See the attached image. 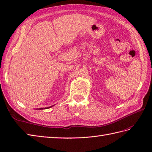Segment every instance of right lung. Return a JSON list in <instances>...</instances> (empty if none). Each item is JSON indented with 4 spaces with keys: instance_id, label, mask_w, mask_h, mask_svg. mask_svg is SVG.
I'll return each mask as SVG.
<instances>
[{
    "instance_id": "add662e5",
    "label": "right lung",
    "mask_w": 152,
    "mask_h": 152,
    "mask_svg": "<svg viewBox=\"0 0 152 152\" xmlns=\"http://www.w3.org/2000/svg\"><path fill=\"white\" fill-rule=\"evenodd\" d=\"M53 106H50V107H48V108H39V109H38V110H42V109H47V108H51V107H52Z\"/></svg>"
}]
</instances>
